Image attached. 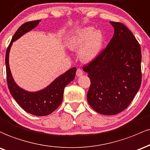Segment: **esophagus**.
<instances>
[{
  "label": "esophagus",
  "instance_id": "obj_1",
  "mask_svg": "<svg viewBox=\"0 0 150 150\" xmlns=\"http://www.w3.org/2000/svg\"><path fill=\"white\" fill-rule=\"evenodd\" d=\"M76 74L77 76H81L83 74V71H82V69H79V68L77 69Z\"/></svg>",
  "mask_w": 150,
  "mask_h": 150
}]
</instances>
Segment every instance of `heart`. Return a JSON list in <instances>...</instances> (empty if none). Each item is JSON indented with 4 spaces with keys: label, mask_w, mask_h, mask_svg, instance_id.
<instances>
[{
    "label": "heart",
    "mask_w": 150,
    "mask_h": 150,
    "mask_svg": "<svg viewBox=\"0 0 150 150\" xmlns=\"http://www.w3.org/2000/svg\"><path fill=\"white\" fill-rule=\"evenodd\" d=\"M103 36L98 30L87 27L79 30L69 38L67 46L72 50H81L79 57L82 62H90L96 57L101 50Z\"/></svg>",
    "instance_id": "heart-1"
}]
</instances>
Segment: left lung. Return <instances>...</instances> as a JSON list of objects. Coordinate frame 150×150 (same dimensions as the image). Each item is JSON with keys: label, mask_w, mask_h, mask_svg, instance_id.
I'll use <instances>...</instances> for the list:
<instances>
[{"label": "left lung", "mask_w": 150, "mask_h": 150, "mask_svg": "<svg viewBox=\"0 0 150 150\" xmlns=\"http://www.w3.org/2000/svg\"><path fill=\"white\" fill-rule=\"evenodd\" d=\"M114 35L108 45L83 69L91 86L87 100L94 110L105 115L127 108L142 81L140 45L127 27L110 22Z\"/></svg>", "instance_id": "8db88e82"}]
</instances>
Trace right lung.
<instances>
[{
    "label": "right lung",
    "mask_w": 150,
    "mask_h": 150,
    "mask_svg": "<svg viewBox=\"0 0 150 150\" xmlns=\"http://www.w3.org/2000/svg\"><path fill=\"white\" fill-rule=\"evenodd\" d=\"M41 21L40 20L27 22L18 28L13 35L6 54V75L8 86L12 96L23 110L32 115L45 116L54 111L62 103L64 89L75 77L76 69L75 67L68 70L52 82L47 87L36 92L27 91L17 85L9 67V52L13 42L23 35L36 28Z\"/></svg>",
    "instance_id": "obj_1"
}]
</instances>
